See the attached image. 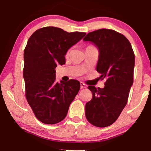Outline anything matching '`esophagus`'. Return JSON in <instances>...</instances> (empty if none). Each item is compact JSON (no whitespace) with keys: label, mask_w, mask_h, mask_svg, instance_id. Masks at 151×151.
<instances>
[{"label":"esophagus","mask_w":151,"mask_h":151,"mask_svg":"<svg viewBox=\"0 0 151 151\" xmlns=\"http://www.w3.org/2000/svg\"><path fill=\"white\" fill-rule=\"evenodd\" d=\"M86 85L83 82H81V88H86Z\"/></svg>","instance_id":"esophagus-1"}]
</instances>
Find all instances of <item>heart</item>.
<instances>
[{
  "mask_svg": "<svg viewBox=\"0 0 151 151\" xmlns=\"http://www.w3.org/2000/svg\"><path fill=\"white\" fill-rule=\"evenodd\" d=\"M70 52V49H69V50H68V52H67V55H68V53H69Z\"/></svg>",
  "mask_w": 151,
  "mask_h": 151,
  "instance_id": "b5f03b06",
  "label": "heart"
}]
</instances>
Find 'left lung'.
I'll use <instances>...</instances> for the list:
<instances>
[{
    "label": "left lung",
    "mask_w": 151,
    "mask_h": 151,
    "mask_svg": "<svg viewBox=\"0 0 151 151\" xmlns=\"http://www.w3.org/2000/svg\"><path fill=\"white\" fill-rule=\"evenodd\" d=\"M83 40L98 47L96 70L101 80L106 79L103 88L88 86L93 99L86 104L85 116L94 126L106 127L116 121L127 103L133 83L134 54L129 40L114 30H94Z\"/></svg>",
    "instance_id": "1"
}]
</instances>
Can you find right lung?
<instances>
[{
	"mask_svg": "<svg viewBox=\"0 0 151 151\" xmlns=\"http://www.w3.org/2000/svg\"><path fill=\"white\" fill-rule=\"evenodd\" d=\"M85 35L46 27L36 30L28 40L24 51L25 95L35 116L43 123L62 121L78 94L79 81L71 79L58 83L55 68L58 63H65L68 48Z\"/></svg>",
	"mask_w": 151,
	"mask_h": 151,
	"instance_id": "right-lung-1",
	"label": "right lung"
}]
</instances>
